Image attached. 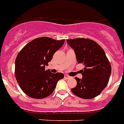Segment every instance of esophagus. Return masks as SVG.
<instances>
[{"mask_svg":"<svg viewBox=\"0 0 124 124\" xmlns=\"http://www.w3.org/2000/svg\"><path fill=\"white\" fill-rule=\"evenodd\" d=\"M64 78H65V79H70V78H71V77H70V76H68V75H64Z\"/></svg>","mask_w":124,"mask_h":124,"instance_id":"34e87169","label":"esophagus"}]
</instances>
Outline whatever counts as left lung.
Returning <instances> with one entry per match:
<instances>
[{
	"instance_id": "obj_1",
	"label": "left lung",
	"mask_w": 124,
	"mask_h": 124,
	"mask_svg": "<svg viewBox=\"0 0 124 124\" xmlns=\"http://www.w3.org/2000/svg\"><path fill=\"white\" fill-rule=\"evenodd\" d=\"M74 50L78 63L85 65L81 70L82 78H76L77 85L71 91L83 99H92L101 93L108 84L111 66L105 52L96 42L88 39H68Z\"/></svg>"
}]
</instances>
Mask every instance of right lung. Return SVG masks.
Here are the masks:
<instances>
[{
  "mask_svg": "<svg viewBox=\"0 0 124 124\" xmlns=\"http://www.w3.org/2000/svg\"><path fill=\"white\" fill-rule=\"evenodd\" d=\"M64 42V39L39 37L26 44L19 52L15 60V74L20 88L28 96L35 99L47 97L53 92L58 80L64 78L63 73L45 70V66Z\"/></svg>",
  "mask_w": 124,
  "mask_h": 124,
  "instance_id": "1",
  "label": "right lung"
}]
</instances>
